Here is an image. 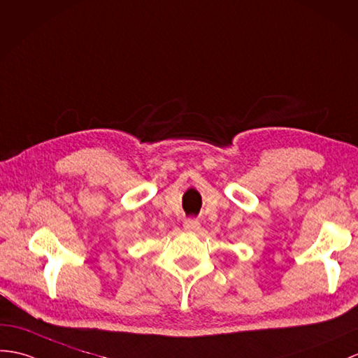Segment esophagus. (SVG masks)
Segmentation results:
<instances>
[{
    "instance_id": "obj_1",
    "label": "esophagus",
    "mask_w": 358,
    "mask_h": 358,
    "mask_svg": "<svg viewBox=\"0 0 358 358\" xmlns=\"http://www.w3.org/2000/svg\"><path fill=\"white\" fill-rule=\"evenodd\" d=\"M182 227H185L186 231H196L199 230V227H201V222L195 218H187L185 224H182Z\"/></svg>"
}]
</instances>
